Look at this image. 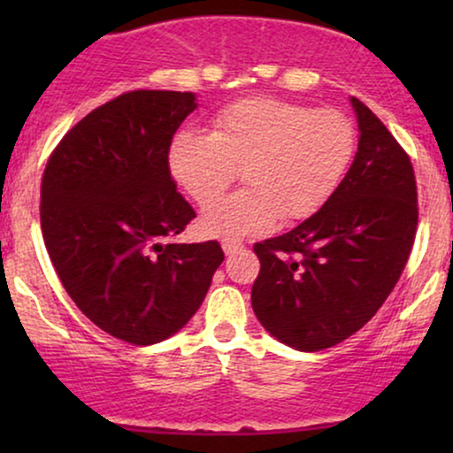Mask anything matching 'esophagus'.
I'll use <instances>...</instances> for the list:
<instances>
[{
	"label": "esophagus",
	"mask_w": 453,
	"mask_h": 453,
	"mask_svg": "<svg viewBox=\"0 0 453 453\" xmlns=\"http://www.w3.org/2000/svg\"><path fill=\"white\" fill-rule=\"evenodd\" d=\"M221 247H223V251H226V256H234V253L242 251L244 244L241 241H223Z\"/></svg>",
	"instance_id": "esophagus-1"
}]
</instances>
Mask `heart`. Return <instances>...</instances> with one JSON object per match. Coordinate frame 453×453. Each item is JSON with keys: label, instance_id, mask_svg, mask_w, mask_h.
Returning a JSON list of instances; mask_svg holds the SVG:
<instances>
[{"label": "heart", "instance_id": "obj_1", "mask_svg": "<svg viewBox=\"0 0 453 453\" xmlns=\"http://www.w3.org/2000/svg\"><path fill=\"white\" fill-rule=\"evenodd\" d=\"M356 153V127L334 108L277 97H247L226 106L212 132L183 129L168 149V168L197 206L206 209L237 170L248 183L202 215L204 236L236 241L315 215L330 200Z\"/></svg>", "mask_w": 453, "mask_h": 453}]
</instances>
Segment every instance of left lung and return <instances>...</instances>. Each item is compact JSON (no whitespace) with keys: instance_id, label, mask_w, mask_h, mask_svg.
<instances>
[{"instance_id":"1","label":"left lung","mask_w":453,"mask_h":453,"mask_svg":"<svg viewBox=\"0 0 453 453\" xmlns=\"http://www.w3.org/2000/svg\"><path fill=\"white\" fill-rule=\"evenodd\" d=\"M360 140L345 179L315 215L253 247L251 304L274 339L321 351L371 321L403 274L418 230L409 155L368 106L351 97Z\"/></svg>"}]
</instances>
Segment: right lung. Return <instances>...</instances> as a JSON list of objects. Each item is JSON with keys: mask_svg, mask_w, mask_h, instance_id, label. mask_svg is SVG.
Wrapping results in <instances>:
<instances>
[{"mask_svg": "<svg viewBox=\"0 0 453 453\" xmlns=\"http://www.w3.org/2000/svg\"><path fill=\"white\" fill-rule=\"evenodd\" d=\"M194 93L129 91L61 138L42 176L40 221L65 292L97 327L153 345L200 309L223 251L168 242L196 217L176 191L168 149Z\"/></svg>", "mask_w": 453, "mask_h": 453, "instance_id": "right-lung-1", "label": "right lung"}]
</instances>
